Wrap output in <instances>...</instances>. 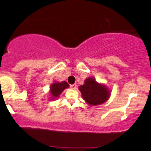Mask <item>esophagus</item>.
<instances>
[{"instance_id":"esophagus-1","label":"esophagus","mask_w":151,"mask_h":151,"mask_svg":"<svg viewBox=\"0 0 151 151\" xmlns=\"http://www.w3.org/2000/svg\"><path fill=\"white\" fill-rule=\"evenodd\" d=\"M76 87H77V84H73L71 85V88H72V89H76Z\"/></svg>"}]
</instances>
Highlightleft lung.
<instances>
[{
  "label": "left lung",
  "instance_id": "1",
  "mask_svg": "<svg viewBox=\"0 0 151 151\" xmlns=\"http://www.w3.org/2000/svg\"><path fill=\"white\" fill-rule=\"evenodd\" d=\"M82 98L89 106H98L104 104L111 96V91L104 84L98 83L96 78H86L83 85L80 86Z\"/></svg>",
  "mask_w": 151,
  "mask_h": 151
}]
</instances>
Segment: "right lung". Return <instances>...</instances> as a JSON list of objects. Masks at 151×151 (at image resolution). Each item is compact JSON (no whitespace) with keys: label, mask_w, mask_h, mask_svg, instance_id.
Here are the masks:
<instances>
[{"label":"right lung","mask_w":151,"mask_h":151,"mask_svg":"<svg viewBox=\"0 0 151 151\" xmlns=\"http://www.w3.org/2000/svg\"><path fill=\"white\" fill-rule=\"evenodd\" d=\"M69 87V84L66 81H63L61 82H54L50 85L49 89V94H50V100H55V99L58 98L62 93L65 88Z\"/></svg>","instance_id":"obj_1"}]
</instances>
